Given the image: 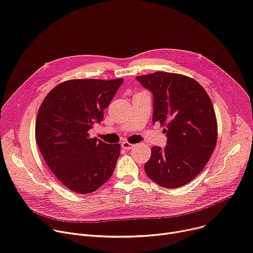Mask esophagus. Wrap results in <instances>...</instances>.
I'll list each match as a JSON object with an SVG mask.
<instances>
[{"label":"esophagus","instance_id":"obj_1","mask_svg":"<svg viewBox=\"0 0 253 253\" xmlns=\"http://www.w3.org/2000/svg\"><path fill=\"white\" fill-rule=\"evenodd\" d=\"M121 146H122V148H123V149H125V150H130L131 148H133V147H134V145H133V144H131V143H129V142H127V141L122 142Z\"/></svg>","mask_w":253,"mask_h":253}]
</instances>
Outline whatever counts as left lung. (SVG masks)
<instances>
[{
	"label": "left lung",
	"instance_id": "obj_1",
	"mask_svg": "<svg viewBox=\"0 0 253 253\" xmlns=\"http://www.w3.org/2000/svg\"><path fill=\"white\" fill-rule=\"evenodd\" d=\"M136 80L152 95L153 124L167 127L168 145L152 147L145 172L160 187L185 186L203 170L216 146L211 99L198 82L182 75L156 72Z\"/></svg>",
	"mask_w": 253,
	"mask_h": 253
}]
</instances>
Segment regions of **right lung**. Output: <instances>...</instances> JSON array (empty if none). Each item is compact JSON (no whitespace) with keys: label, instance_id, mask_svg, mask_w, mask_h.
Returning a JSON list of instances; mask_svg holds the SVG:
<instances>
[{"label":"right lung","instance_id":"right-lung-1","mask_svg":"<svg viewBox=\"0 0 253 253\" xmlns=\"http://www.w3.org/2000/svg\"><path fill=\"white\" fill-rule=\"evenodd\" d=\"M124 82L72 80L56 85L42 102L36 118L35 138L51 171L76 193L95 192L111 177L120 145L90 138L87 131L104 119Z\"/></svg>","mask_w":253,"mask_h":253}]
</instances>
